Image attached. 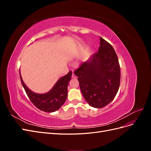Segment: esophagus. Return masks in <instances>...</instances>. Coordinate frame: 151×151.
I'll return each instance as SVG.
<instances>
[{"instance_id": "1", "label": "esophagus", "mask_w": 151, "mask_h": 151, "mask_svg": "<svg viewBox=\"0 0 151 151\" xmlns=\"http://www.w3.org/2000/svg\"><path fill=\"white\" fill-rule=\"evenodd\" d=\"M72 77L74 79H76V78H77V76L74 74V73H73V74H72Z\"/></svg>"}]
</instances>
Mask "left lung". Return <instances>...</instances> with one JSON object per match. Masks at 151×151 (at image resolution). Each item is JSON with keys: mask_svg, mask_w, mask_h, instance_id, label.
Segmentation results:
<instances>
[{"mask_svg": "<svg viewBox=\"0 0 151 151\" xmlns=\"http://www.w3.org/2000/svg\"><path fill=\"white\" fill-rule=\"evenodd\" d=\"M98 52L74 71L86 101L96 108L112 101L119 89L120 68L111 45L100 37Z\"/></svg>", "mask_w": 151, "mask_h": 151, "instance_id": "obj_1", "label": "left lung"}]
</instances>
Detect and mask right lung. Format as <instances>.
<instances>
[{
    "instance_id": "obj_1",
    "label": "right lung",
    "mask_w": 151,
    "mask_h": 151,
    "mask_svg": "<svg viewBox=\"0 0 151 151\" xmlns=\"http://www.w3.org/2000/svg\"><path fill=\"white\" fill-rule=\"evenodd\" d=\"M22 86L30 101L40 110L45 112H54L64 104L67 97V87L71 79L72 71L58 80L53 88L45 94H38L31 91L24 83L20 74Z\"/></svg>"
}]
</instances>
